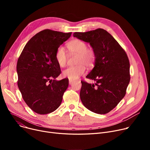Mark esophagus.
<instances>
[{
  "label": "esophagus",
  "instance_id": "obj_1",
  "mask_svg": "<svg viewBox=\"0 0 150 150\" xmlns=\"http://www.w3.org/2000/svg\"><path fill=\"white\" fill-rule=\"evenodd\" d=\"M72 83H73V81H71V80H69V84H70V85L72 84Z\"/></svg>",
  "mask_w": 150,
  "mask_h": 150
}]
</instances>
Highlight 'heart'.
<instances>
[{
    "label": "heart",
    "mask_w": 150,
    "mask_h": 150,
    "mask_svg": "<svg viewBox=\"0 0 150 150\" xmlns=\"http://www.w3.org/2000/svg\"><path fill=\"white\" fill-rule=\"evenodd\" d=\"M69 54H76L75 63L76 66L69 67L62 73V76L69 80L75 81L85 72V66L88 68L93 67L96 61V53L93 49L88 47V44L80 39L70 41L67 44ZM55 59L58 65L64 67L68 59V54L64 47L59 46L55 52Z\"/></svg>",
    "instance_id": "heart-1"
}]
</instances>
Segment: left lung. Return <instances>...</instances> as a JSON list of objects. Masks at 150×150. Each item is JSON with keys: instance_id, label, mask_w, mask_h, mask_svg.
Here are the masks:
<instances>
[{"instance_id": "obj_1", "label": "left lung", "mask_w": 150, "mask_h": 150, "mask_svg": "<svg viewBox=\"0 0 150 150\" xmlns=\"http://www.w3.org/2000/svg\"><path fill=\"white\" fill-rule=\"evenodd\" d=\"M74 36L89 42L96 53L95 66L86 76L95 84L81 81L80 98L91 111L105 114L125 97L130 81L129 61L120 45L103 28L75 32Z\"/></svg>"}]
</instances>
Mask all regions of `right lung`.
<instances>
[{
    "mask_svg": "<svg viewBox=\"0 0 150 150\" xmlns=\"http://www.w3.org/2000/svg\"><path fill=\"white\" fill-rule=\"evenodd\" d=\"M71 35L44 30L30 39L18 58V88L23 100L36 113L52 112L61 103L69 80H55L61 71L54 54Z\"/></svg>",
    "mask_w": 150,
    "mask_h": 150,
    "instance_id": "right-lung-1",
    "label": "right lung"
}]
</instances>
